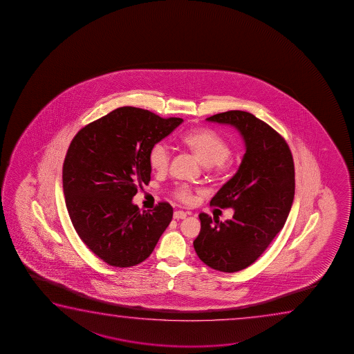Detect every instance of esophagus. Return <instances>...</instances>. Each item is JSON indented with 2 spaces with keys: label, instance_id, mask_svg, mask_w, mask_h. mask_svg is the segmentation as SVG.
<instances>
[{
  "label": "esophagus",
  "instance_id": "34e87169",
  "mask_svg": "<svg viewBox=\"0 0 354 354\" xmlns=\"http://www.w3.org/2000/svg\"><path fill=\"white\" fill-rule=\"evenodd\" d=\"M186 216H187V214L183 212V210L174 212V218H176V220H181V218H185Z\"/></svg>",
  "mask_w": 354,
  "mask_h": 354
}]
</instances>
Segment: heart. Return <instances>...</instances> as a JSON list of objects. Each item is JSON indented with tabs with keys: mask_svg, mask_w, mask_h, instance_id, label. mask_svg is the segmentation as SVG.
<instances>
[{
	"mask_svg": "<svg viewBox=\"0 0 354 354\" xmlns=\"http://www.w3.org/2000/svg\"><path fill=\"white\" fill-rule=\"evenodd\" d=\"M181 142L187 146L203 165L214 173H225L231 165V147L218 133L209 128H196L181 136ZM170 150L165 141H157L149 151V163L152 169L163 173L169 168ZM175 198L183 203H191L194 189L180 184L173 191Z\"/></svg>",
	"mask_w": 354,
	"mask_h": 354,
	"instance_id": "obj_1",
	"label": "heart"
}]
</instances>
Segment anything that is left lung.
Returning <instances> with one entry per match:
<instances>
[{
    "mask_svg": "<svg viewBox=\"0 0 354 354\" xmlns=\"http://www.w3.org/2000/svg\"><path fill=\"white\" fill-rule=\"evenodd\" d=\"M207 121L236 127L247 149L237 173L210 201L234 209L232 218L220 223L199 214L194 241L207 266L232 273L257 261L284 226L295 194L294 160L284 138L249 112H221Z\"/></svg>",
    "mask_w": 354,
    "mask_h": 354,
    "instance_id": "8db88e82",
    "label": "left lung"
}]
</instances>
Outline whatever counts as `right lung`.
<instances>
[{
	"label": "right lung",
	"mask_w": 354,
	"mask_h": 354,
	"mask_svg": "<svg viewBox=\"0 0 354 354\" xmlns=\"http://www.w3.org/2000/svg\"><path fill=\"white\" fill-rule=\"evenodd\" d=\"M183 121L118 107L83 127L68 146L63 165L68 215L82 242L107 265L145 261L171 221L169 203L140 212L131 198L150 183L151 146Z\"/></svg>",
	"instance_id": "right-lung-1"
}]
</instances>
